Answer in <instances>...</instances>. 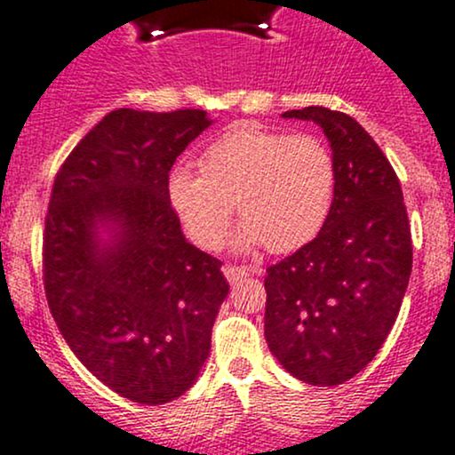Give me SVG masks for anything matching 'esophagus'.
<instances>
[{
    "label": "esophagus",
    "mask_w": 455,
    "mask_h": 455,
    "mask_svg": "<svg viewBox=\"0 0 455 455\" xmlns=\"http://www.w3.org/2000/svg\"><path fill=\"white\" fill-rule=\"evenodd\" d=\"M224 276H227L228 283H237V281L243 279V276L248 275H259V267H248V266H233V264H227L222 267Z\"/></svg>",
    "instance_id": "34e87169"
}]
</instances>
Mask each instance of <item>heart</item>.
Masks as SVG:
<instances>
[{
    "label": "heart",
    "instance_id": "obj_1",
    "mask_svg": "<svg viewBox=\"0 0 455 455\" xmlns=\"http://www.w3.org/2000/svg\"><path fill=\"white\" fill-rule=\"evenodd\" d=\"M336 183V159L320 137L237 124L204 148L200 170H172L167 196L200 248L224 242L237 203L242 248L291 252L323 231Z\"/></svg>",
    "mask_w": 455,
    "mask_h": 455
}]
</instances>
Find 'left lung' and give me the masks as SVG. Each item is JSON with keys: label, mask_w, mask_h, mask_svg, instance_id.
<instances>
[{"label": "left lung", "mask_w": 455, "mask_h": 455, "mask_svg": "<svg viewBox=\"0 0 455 455\" xmlns=\"http://www.w3.org/2000/svg\"><path fill=\"white\" fill-rule=\"evenodd\" d=\"M323 128L336 159V198L323 231L267 267L266 342L296 379L338 386L377 355L412 272L403 191L375 140L347 113L285 111Z\"/></svg>", "instance_id": "obj_1"}]
</instances>
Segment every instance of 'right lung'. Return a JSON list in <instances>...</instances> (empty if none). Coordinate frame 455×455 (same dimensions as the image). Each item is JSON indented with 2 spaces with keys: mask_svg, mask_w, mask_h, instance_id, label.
Listing matches in <instances>:
<instances>
[{
  "mask_svg": "<svg viewBox=\"0 0 455 455\" xmlns=\"http://www.w3.org/2000/svg\"><path fill=\"white\" fill-rule=\"evenodd\" d=\"M209 124L200 108H117L69 152L52 188L50 312L74 355L135 403H167L194 386L228 294L222 261L185 240L167 196L176 156Z\"/></svg>",
  "mask_w": 455,
  "mask_h": 455,
  "instance_id": "1",
  "label": "right lung"
}]
</instances>
